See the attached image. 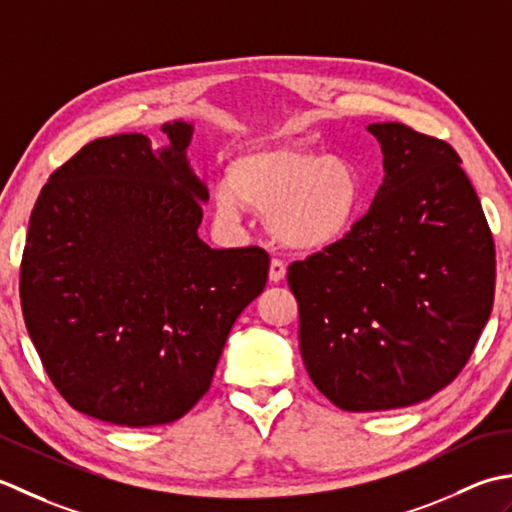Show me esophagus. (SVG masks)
I'll list each match as a JSON object with an SVG mask.
<instances>
[{"label": "esophagus", "mask_w": 512, "mask_h": 512, "mask_svg": "<svg viewBox=\"0 0 512 512\" xmlns=\"http://www.w3.org/2000/svg\"><path fill=\"white\" fill-rule=\"evenodd\" d=\"M285 276H287V265L283 263V260H278V258L271 260V263H269V280H271V283H283Z\"/></svg>", "instance_id": "1"}]
</instances>
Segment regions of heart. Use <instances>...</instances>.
Returning <instances> with one entry per match:
<instances>
[{"instance_id": "b5f03b06", "label": "heart", "mask_w": 512, "mask_h": 512, "mask_svg": "<svg viewBox=\"0 0 512 512\" xmlns=\"http://www.w3.org/2000/svg\"><path fill=\"white\" fill-rule=\"evenodd\" d=\"M364 183L356 165L302 143H260L236 154L214 190L216 216L238 223L245 210L269 216L280 245L322 252L356 227Z\"/></svg>"}]
</instances>
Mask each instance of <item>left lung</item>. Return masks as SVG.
Instances as JSON below:
<instances>
[{
  "label": "left lung",
  "instance_id": "8db88e82",
  "mask_svg": "<svg viewBox=\"0 0 512 512\" xmlns=\"http://www.w3.org/2000/svg\"><path fill=\"white\" fill-rule=\"evenodd\" d=\"M384 181L351 234L289 265L300 353L342 411L429 400L471 358L495 298V243L462 159L404 123H371Z\"/></svg>",
  "mask_w": 512,
  "mask_h": 512
}]
</instances>
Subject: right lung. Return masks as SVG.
<instances>
[{
  "label": "right lung",
  "instance_id": "right-lung-1",
  "mask_svg": "<svg viewBox=\"0 0 512 512\" xmlns=\"http://www.w3.org/2000/svg\"><path fill=\"white\" fill-rule=\"evenodd\" d=\"M88 145L50 174L30 214L19 276L28 336L81 413L121 426L179 420L210 389L236 318L265 289L260 247L198 238L205 183L192 125Z\"/></svg>",
  "mask_w": 512,
  "mask_h": 512
}]
</instances>
